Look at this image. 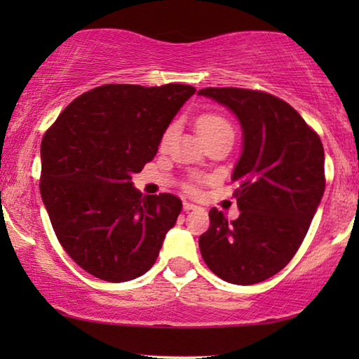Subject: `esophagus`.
I'll list each match as a JSON object with an SVG mask.
<instances>
[{"instance_id":"esophagus-1","label":"esophagus","mask_w":359,"mask_h":359,"mask_svg":"<svg viewBox=\"0 0 359 359\" xmlns=\"http://www.w3.org/2000/svg\"><path fill=\"white\" fill-rule=\"evenodd\" d=\"M183 209L186 210V212H189V210L199 209V205H196V204H193V203H188V201H184V203H183Z\"/></svg>"}]
</instances>
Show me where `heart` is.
I'll return each instance as SVG.
<instances>
[{
  "label": "heart",
  "mask_w": 359,
  "mask_h": 359,
  "mask_svg": "<svg viewBox=\"0 0 359 359\" xmlns=\"http://www.w3.org/2000/svg\"><path fill=\"white\" fill-rule=\"evenodd\" d=\"M196 127H198L199 135L203 137L204 142L210 139V137H215L219 134H225V132H229V134H233V129H232V126H230V122L225 119L224 116L217 114V112H205V114L199 116L198 121H196ZM171 132H173V126L168 127V129H166V132L163 134V140H161L163 144L170 139Z\"/></svg>",
  "instance_id": "heart-1"
}]
</instances>
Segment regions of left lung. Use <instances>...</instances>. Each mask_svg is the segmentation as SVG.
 Instances as JSON below:
<instances>
[{
	"mask_svg": "<svg viewBox=\"0 0 359 359\" xmlns=\"http://www.w3.org/2000/svg\"><path fill=\"white\" fill-rule=\"evenodd\" d=\"M198 95L229 107L242 126L243 149L232 180L238 219L210 209L199 248L210 271L248 286L274 276L301 247L325 191V154L316 132L286 101L242 88Z\"/></svg>",
	"mask_w": 359,
	"mask_h": 359,
	"instance_id": "1",
	"label": "left lung"
}]
</instances>
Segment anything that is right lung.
<instances>
[{"instance_id":"1","label":"right lung","mask_w":359,"mask_h":359,"mask_svg":"<svg viewBox=\"0 0 359 359\" xmlns=\"http://www.w3.org/2000/svg\"><path fill=\"white\" fill-rule=\"evenodd\" d=\"M194 86L104 85L68 104L41 145V196L53 232L86 273L109 283L154 266L180 198L142 196L132 175L154 160Z\"/></svg>"}]
</instances>
